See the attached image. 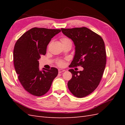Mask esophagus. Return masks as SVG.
Listing matches in <instances>:
<instances>
[{
    "label": "esophagus",
    "mask_w": 125,
    "mask_h": 125,
    "mask_svg": "<svg viewBox=\"0 0 125 125\" xmlns=\"http://www.w3.org/2000/svg\"><path fill=\"white\" fill-rule=\"evenodd\" d=\"M64 71H65L64 70H63V69H58V73H61L64 72Z\"/></svg>",
    "instance_id": "34e87169"
}]
</instances>
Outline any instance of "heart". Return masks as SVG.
I'll return each instance as SVG.
<instances>
[{
	"mask_svg": "<svg viewBox=\"0 0 125 125\" xmlns=\"http://www.w3.org/2000/svg\"><path fill=\"white\" fill-rule=\"evenodd\" d=\"M61 42L62 44L66 43H68V42H71L70 40L67 38H63L61 39ZM57 64L58 66H60V67H61V66H62L63 64H64V62H63V61L62 60H59L58 61H57Z\"/></svg>",
	"mask_w": 125,
	"mask_h": 125,
	"instance_id": "1",
	"label": "heart"
}]
</instances>
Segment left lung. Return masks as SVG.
Returning <instances> with one entry per match:
<instances>
[{"mask_svg":"<svg viewBox=\"0 0 125 125\" xmlns=\"http://www.w3.org/2000/svg\"><path fill=\"white\" fill-rule=\"evenodd\" d=\"M73 41L75 54L70 67L81 66L83 71L69 70L73 76L68 86L73 95L83 98L94 92L99 84L106 63L105 43L102 37L86 27L61 28Z\"/></svg>","mask_w":125,"mask_h":125,"instance_id":"1","label":"left lung"}]
</instances>
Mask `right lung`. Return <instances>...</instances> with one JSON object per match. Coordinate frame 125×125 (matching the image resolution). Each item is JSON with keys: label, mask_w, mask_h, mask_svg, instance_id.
I'll list each match as a JSON object with an SVG mask.
<instances>
[{"label": "right lung", "mask_w": 125, "mask_h": 125, "mask_svg": "<svg viewBox=\"0 0 125 125\" xmlns=\"http://www.w3.org/2000/svg\"><path fill=\"white\" fill-rule=\"evenodd\" d=\"M60 30L34 27L19 39L13 50V61L18 79L23 88L35 96H42L49 91L58 75L55 68L39 70V60L46 54L47 47Z\"/></svg>", "instance_id": "right-lung-1"}]
</instances>
